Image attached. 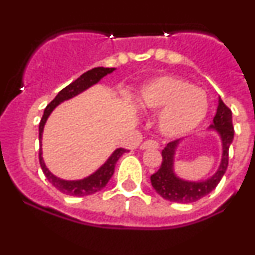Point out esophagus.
<instances>
[{"label": "esophagus", "instance_id": "1", "mask_svg": "<svg viewBox=\"0 0 255 255\" xmlns=\"http://www.w3.org/2000/svg\"><path fill=\"white\" fill-rule=\"evenodd\" d=\"M158 147H159V145H158V142L154 141V140H146V141H144L141 145H140V148H141V150H147V148H158Z\"/></svg>", "mask_w": 255, "mask_h": 255}]
</instances>
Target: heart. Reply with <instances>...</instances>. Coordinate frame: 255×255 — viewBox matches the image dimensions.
Masks as SVG:
<instances>
[{
    "label": "heart",
    "mask_w": 255,
    "mask_h": 255,
    "mask_svg": "<svg viewBox=\"0 0 255 255\" xmlns=\"http://www.w3.org/2000/svg\"><path fill=\"white\" fill-rule=\"evenodd\" d=\"M136 102L145 111L160 110L158 129L168 137L189 134L209 111L206 92L174 75H159L146 81L137 92Z\"/></svg>",
    "instance_id": "b5f03b06"
}]
</instances>
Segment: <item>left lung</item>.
Masks as SVG:
<instances>
[{"mask_svg": "<svg viewBox=\"0 0 255 255\" xmlns=\"http://www.w3.org/2000/svg\"><path fill=\"white\" fill-rule=\"evenodd\" d=\"M209 130L217 131L221 137L222 158L217 171L205 180L189 181L178 177L174 170V164L175 154H176L181 140H175V141L169 142L162 151V165L159 170L151 176V184L158 195L171 203L188 204L204 198L217 187L219 181L227 171L229 147L234 139L231 110L223 103L221 98H218L217 111H216L212 124L210 125Z\"/></svg>", "mask_w": 255, "mask_h": 255, "instance_id": "obj_1", "label": "left lung"}]
</instances>
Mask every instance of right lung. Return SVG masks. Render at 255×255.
<instances>
[{"label":"right lung","instance_id":"1","mask_svg":"<svg viewBox=\"0 0 255 255\" xmlns=\"http://www.w3.org/2000/svg\"><path fill=\"white\" fill-rule=\"evenodd\" d=\"M115 69L116 68L97 67V68H92L91 71L84 73V74L80 75L77 80H74L72 84H69L68 86H66L63 90H61L60 92L57 93L56 97L54 98V101H51L50 103L46 105L45 110H44L43 118L40 120L39 124V163L40 166H42L44 175L48 178L49 182L61 193H63V194L72 195V197H86V195L95 194V193L102 191V189L107 186V183L109 182L111 176H113L114 170H115L116 162H118L119 158L127 150H125V148H116V150L110 154V157L105 160L104 164H102L97 170L92 172L89 176L81 178V180H63V178L55 176V175L46 168L45 163H44L42 151V136L44 126H45L49 116H50V114L54 111V109L57 105L63 103L64 101H68V99L80 95L81 92H84V91L90 89L91 86L99 83L101 79H103L105 75L113 73Z\"/></svg>","mask_w":255,"mask_h":255}]
</instances>
